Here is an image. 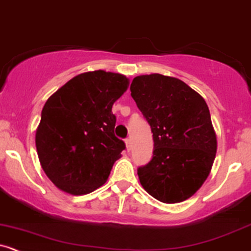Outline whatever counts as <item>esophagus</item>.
Returning a JSON list of instances; mask_svg holds the SVG:
<instances>
[{"instance_id": "obj_1", "label": "esophagus", "mask_w": 251, "mask_h": 251, "mask_svg": "<svg viewBox=\"0 0 251 251\" xmlns=\"http://www.w3.org/2000/svg\"><path fill=\"white\" fill-rule=\"evenodd\" d=\"M125 143H126V149H127L128 151H130L131 148H132V143H131V139L127 138V139H126V141H125Z\"/></svg>"}]
</instances>
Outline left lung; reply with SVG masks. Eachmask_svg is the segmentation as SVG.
I'll return each instance as SVG.
<instances>
[{"mask_svg":"<svg viewBox=\"0 0 251 251\" xmlns=\"http://www.w3.org/2000/svg\"><path fill=\"white\" fill-rule=\"evenodd\" d=\"M131 96L151 127L152 157L137 170L142 186L163 203L195 194L210 172L216 136L208 105L184 81L162 75L136 77Z\"/></svg>","mask_w":251,"mask_h":251,"instance_id":"1","label":"left lung"}]
</instances>
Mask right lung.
I'll return each instance as SVG.
<instances>
[{
    "label": "right lung",
    "instance_id": "1",
    "mask_svg": "<svg viewBox=\"0 0 251 251\" xmlns=\"http://www.w3.org/2000/svg\"><path fill=\"white\" fill-rule=\"evenodd\" d=\"M127 85L128 79L119 73L86 72L46 102L36 148L42 168L57 188L85 195L107 180L126 148L114 134L112 107Z\"/></svg>",
    "mask_w": 251,
    "mask_h": 251
}]
</instances>
